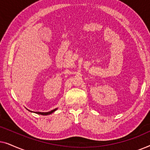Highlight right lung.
<instances>
[{
    "instance_id": "right-lung-1",
    "label": "right lung",
    "mask_w": 150,
    "mask_h": 150,
    "mask_svg": "<svg viewBox=\"0 0 150 150\" xmlns=\"http://www.w3.org/2000/svg\"><path fill=\"white\" fill-rule=\"evenodd\" d=\"M58 109V108H54V110H52L51 111H49V112H36L35 113L37 114H39V115H50L52 114V112H54V111H56V110ZM29 111H30V110H29ZM30 112H33V111H30Z\"/></svg>"
}]
</instances>
